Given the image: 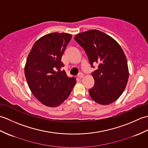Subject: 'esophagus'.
<instances>
[{"label":"esophagus","mask_w":148,"mask_h":148,"mask_svg":"<svg viewBox=\"0 0 148 148\" xmlns=\"http://www.w3.org/2000/svg\"><path fill=\"white\" fill-rule=\"evenodd\" d=\"M77 77L78 78H79V79H81V78H83L84 77V74L82 73V72H80V73L78 74Z\"/></svg>","instance_id":"esophagus-1"}]
</instances>
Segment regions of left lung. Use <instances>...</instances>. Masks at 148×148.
Here are the masks:
<instances>
[{
  "instance_id": "obj_1",
  "label": "left lung",
  "mask_w": 148,
  "mask_h": 148,
  "mask_svg": "<svg viewBox=\"0 0 148 148\" xmlns=\"http://www.w3.org/2000/svg\"><path fill=\"white\" fill-rule=\"evenodd\" d=\"M74 39L84 49L92 67L99 64L93 72L95 80L89 94L94 101L108 105L116 101L123 92L129 72L127 60L121 46L108 34L91 30L77 34Z\"/></svg>"
}]
</instances>
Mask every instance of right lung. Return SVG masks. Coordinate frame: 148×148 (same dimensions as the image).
<instances>
[{
	"label": "right lung",
	"mask_w": 148,
	"mask_h": 148,
	"mask_svg": "<svg viewBox=\"0 0 148 148\" xmlns=\"http://www.w3.org/2000/svg\"><path fill=\"white\" fill-rule=\"evenodd\" d=\"M72 35L54 32L40 37L34 43L25 66L28 85L42 104L56 107L68 98L76 79L69 77L61 61Z\"/></svg>",
	"instance_id": "right-lung-1"
}]
</instances>
